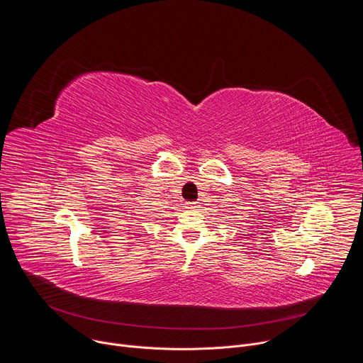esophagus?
<instances>
[{"label": "esophagus", "mask_w": 363, "mask_h": 363, "mask_svg": "<svg viewBox=\"0 0 363 363\" xmlns=\"http://www.w3.org/2000/svg\"><path fill=\"white\" fill-rule=\"evenodd\" d=\"M186 208H189L191 211H195L199 208V202H188L186 203Z\"/></svg>", "instance_id": "34e87169"}]
</instances>
